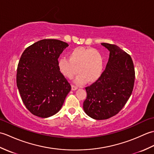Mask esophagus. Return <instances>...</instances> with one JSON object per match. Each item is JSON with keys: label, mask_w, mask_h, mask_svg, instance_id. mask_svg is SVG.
Masks as SVG:
<instances>
[{"label": "esophagus", "mask_w": 154, "mask_h": 154, "mask_svg": "<svg viewBox=\"0 0 154 154\" xmlns=\"http://www.w3.org/2000/svg\"><path fill=\"white\" fill-rule=\"evenodd\" d=\"M71 89H72V91L77 90V87L75 86V85H71Z\"/></svg>", "instance_id": "1"}]
</instances>
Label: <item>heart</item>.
<instances>
[{"label": "heart", "mask_w": 154, "mask_h": 154, "mask_svg": "<svg viewBox=\"0 0 154 154\" xmlns=\"http://www.w3.org/2000/svg\"><path fill=\"white\" fill-rule=\"evenodd\" d=\"M68 58L58 60L59 70L65 77L72 79L78 73L75 83L82 85L87 81L93 83L99 79L104 68V57L93 48L78 47L68 54Z\"/></svg>", "instance_id": "1"}]
</instances>
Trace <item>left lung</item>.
I'll return each mask as SVG.
<instances>
[{"label": "left lung", "mask_w": 154, "mask_h": 154, "mask_svg": "<svg viewBox=\"0 0 154 154\" xmlns=\"http://www.w3.org/2000/svg\"><path fill=\"white\" fill-rule=\"evenodd\" d=\"M110 51L109 61L100 78L85 88L83 110L95 120L114 116L125 105L132 93L135 71L130 55L116 45L102 43Z\"/></svg>", "instance_id": "8db88e82"}]
</instances>
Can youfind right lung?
Instances as JSON below:
<instances>
[{"instance_id":"obj_1","label":"right lung","mask_w":154,"mask_h":154,"mask_svg":"<svg viewBox=\"0 0 154 154\" xmlns=\"http://www.w3.org/2000/svg\"><path fill=\"white\" fill-rule=\"evenodd\" d=\"M66 42L45 39L27 48L20 59L16 85L22 100L34 115L48 118L58 112L71 87L59 70Z\"/></svg>"}]
</instances>
